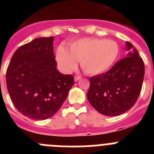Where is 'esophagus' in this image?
Instances as JSON below:
<instances>
[{"mask_svg":"<svg viewBox=\"0 0 154 154\" xmlns=\"http://www.w3.org/2000/svg\"><path fill=\"white\" fill-rule=\"evenodd\" d=\"M80 79H81V77H80V76H75V77H74V81L77 82L78 80H80Z\"/></svg>","mask_w":154,"mask_h":154,"instance_id":"esophagus-1","label":"esophagus"}]
</instances>
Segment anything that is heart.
I'll return each instance as SVG.
<instances>
[{
  "mask_svg": "<svg viewBox=\"0 0 154 154\" xmlns=\"http://www.w3.org/2000/svg\"><path fill=\"white\" fill-rule=\"evenodd\" d=\"M119 55V46L113 40L83 38L71 42L69 49L60 45L56 51V60L63 72L70 73L75 70L78 61L85 72L96 75L112 67Z\"/></svg>",
  "mask_w": 154,
  "mask_h": 154,
  "instance_id": "heart-1",
  "label": "heart"
}]
</instances>
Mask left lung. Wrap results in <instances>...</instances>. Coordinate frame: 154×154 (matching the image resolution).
Instances as JSON below:
<instances>
[{"instance_id": "1", "label": "left lung", "mask_w": 154, "mask_h": 154, "mask_svg": "<svg viewBox=\"0 0 154 154\" xmlns=\"http://www.w3.org/2000/svg\"><path fill=\"white\" fill-rule=\"evenodd\" d=\"M127 57L103 74L90 78L87 98L102 115L116 116L128 111L136 103L142 90L144 65L136 48L126 42Z\"/></svg>"}]
</instances>
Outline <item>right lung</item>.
Wrapping results in <instances>:
<instances>
[{
    "label": "right lung",
    "mask_w": 154,
    "mask_h": 154,
    "mask_svg": "<svg viewBox=\"0 0 154 154\" xmlns=\"http://www.w3.org/2000/svg\"><path fill=\"white\" fill-rule=\"evenodd\" d=\"M54 37L37 38L15 51L7 70V86L18 112L34 120L54 116L74 83L57 69Z\"/></svg>",
    "instance_id": "obj_1"
}]
</instances>
